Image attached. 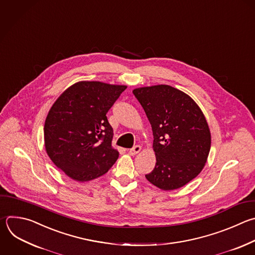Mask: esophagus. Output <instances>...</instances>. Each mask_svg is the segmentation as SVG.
I'll return each mask as SVG.
<instances>
[{"mask_svg":"<svg viewBox=\"0 0 255 255\" xmlns=\"http://www.w3.org/2000/svg\"><path fill=\"white\" fill-rule=\"evenodd\" d=\"M141 146H139V145H136V146H134L132 149H130L129 150V154L130 155H136V154H138L140 151H141Z\"/></svg>","mask_w":255,"mask_h":255,"instance_id":"obj_1","label":"esophagus"}]
</instances>
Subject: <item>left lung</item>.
<instances>
[{"label":"left lung","mask_w":255,"mask_h":255,"mask_svg":"<svg viewBox=\"0 0 255 255\" xmlns=\"http://www.w3.org/2000/svg\"><path fill=\"white\" fill-rule=\"evenodd\" d=\"M153 131L156 164L146 179L162 190H175L190 182L208 158L211 134L206 118L186 93L169 85L133 90Z\"/></svg>","instance_id":"left-lung-1"}]
</instances>
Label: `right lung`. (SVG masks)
<instances>
[{
	"label": "right lung",
	"mask_w": 255,
	"mask_h": 255,
	"mask_svg": "<svg viewBox=\"0 0 255 255\" xmlns=\"http://www.w3.org/2000/svg\"><path fill=\"white\" fill-rule=\"evenodd\" d=\"M126 88L125 85L80 81L51 107L44 126L45 148L68 177L79 182L93 180L107 173L118 159L106 114Z\"/></svg>",
	"instance_id": "1"
}]
</instances>
